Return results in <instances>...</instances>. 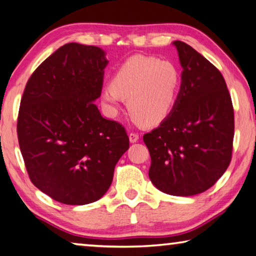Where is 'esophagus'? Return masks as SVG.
Returning a JSON list of instances; mask_svg holds the SVG:
<instances>
[{"label": "esophagus", "instance_id": "esophagus-1", "mask_svg": "<svg viewBox=\"0 0 256 256\" xmlns=\"http://www.w3.org/2000/svg\"><path fill=\"white\" fill-rule=\"evenodd\" d=\"M129 140H130V143H136L140 140V136L136 132H130L129 134Z\"/></svg>", "mask_w": 256, "mask_h": 256}]
</instances>
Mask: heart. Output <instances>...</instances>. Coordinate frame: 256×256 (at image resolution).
I'll use <instances>...</instances> for the list:
<instances>
[{
  "mask_svg": "<svg viewBox=\"0 0 256 256\" xmlns=\"http://www.w3.org/2000/svg\"><path fill=\"white\" fill-rule=\"evenodd\" d=\"M182 74L170 61L154 56L129 58L116 70L111 85L100 92V100L111 114L120 110L122 100L134 118L146 126L166 120L177 104Z\"/></svg>",
  "mask_w": 256,
  "mask_h": 256,
  "instance_id": "heart-1",
  "label": "heart"
}]
</instances>
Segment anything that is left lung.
I'll list each match as a JSON object with an SVG mask.
<instances>
[{"label": "left lung", "instance_id": "left-lung-1", "mask_svg": "<svg viewBox=\"0 0 256 256\" xmlns=\"http://www.w3.org/2000/svg\"><path fill=\"white\" fill-rule=\"evenodd\" d=\"M172 44L182 68L177 104L143 140L150 150L153 185L166 194L192 196L212 187L227 170L234 108L220 71L188 44Z\"/></svg>", "mask_w": 256, "mask_h": 256}]
</instances>
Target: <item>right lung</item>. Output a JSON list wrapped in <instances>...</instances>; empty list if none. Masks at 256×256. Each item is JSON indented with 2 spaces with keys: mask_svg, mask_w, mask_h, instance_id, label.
Returning a JSON list of instances; mask_svg holds the SVG:
<instances>
[{
  "mask_svg": "<svg viewBox=\"0 0 256 256\" xmlns=\"http://www.w3.org/2000/svg\"><path fill=\"white\" fill-rule=\"evenodd\" d=\"M108 64L98 46L68 43L34 71L24 88L20 150L32 182L60 203L100 200L129 148L124 128L103 118L94 104Z\"/></svg>",
  "mask_w": 256,
  "mask_h": 256,
  "instance_id": "obj_1",
  "label": "right lung"
}]
</instances>
